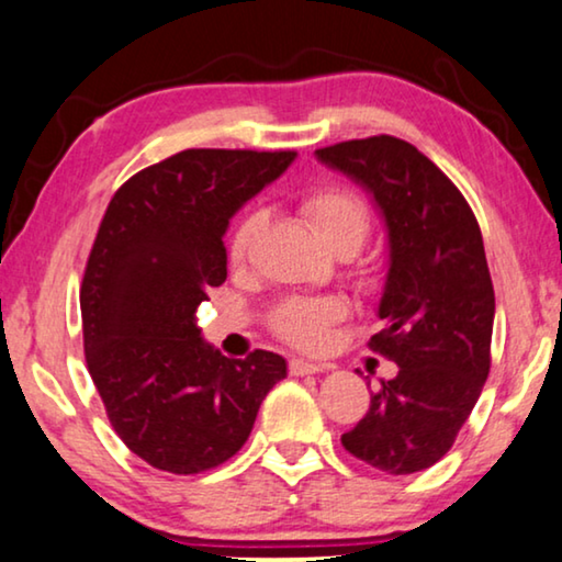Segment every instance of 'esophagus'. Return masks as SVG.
<instances>
[{
    "instance_id": "esophagus-1",
    "label": "esophagus",
    "mask_w": 562,
    "mask_h": 562,
    "mask_svg": "<svg viewBox=\"0 0 562 562\" xmlns=\"http://www.w3.org/2000/svg\"><path fill=\"white\" fill-rule=\"evenodd\" d=\"M326 363H315L305 359H292L290 361V374L292 376H305V374H318V371H326Z\"/></svg>"
}]
</instances>
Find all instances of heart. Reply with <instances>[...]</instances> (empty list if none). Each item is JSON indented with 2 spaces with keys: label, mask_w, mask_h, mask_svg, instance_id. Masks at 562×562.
<instances>
[{
  "label": "heart",
  "mask_w": 562,
  "mask_h": 562,
  "mask_svg": "<svg viewBox=\"0 0 562 562\" xmlns=\"http://www.w3.org/2000/svg\"><path fill=\"white\" fill-rule=\"evenodd\" d=\"M300 211L318 236L323 247L330 251H357L369 234V209L357 193L344 186H321L303 195ZM265 213L247 211L236 221L228 236L226 255L232 265H241L247 259L251 244L262 232ZM369 278H376V270H367ZM346 315V303L338 297H290L274 307L270 326L282 341L297 349L315 351L328 341V330Z\"/></svg>",
  "instance_id": "1"
}]
</instances>
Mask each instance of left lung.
Here are the masks:
<instances>
[{"mask_svg": "<svg viewBox=\"0 0 562 562\" xmlns=\"http://www.w3.org/2000/svg\"><path fill=\"white\" fill-rule=\"evenodd\" d=\"M382 211L390 270L369 349L400 367L341 442L392 476L430 469L469 420L492 367L494 284L479 221L446 172L405 139L315 149Z\"/></svg>", "mask_w": 562, "mask_h": 562, "instance_id": "left-lung-1", "label": "left lung"}]
</instances>
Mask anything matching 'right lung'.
I'll use <instances>...</instances> for the list:
<instances>
[{
	"label": "right lung",
	"mask_w": 562,
	"mask_h": 562,
	"mask_svg": "<svg viewBox=\"0 0 562 562\" xmlns=\"http://www.w3.org/2000/svg\"><path fill=\"white\" fill-rule=\"evenodd\" d=\"M292 160L290 149H183L109 201L81 284L83 351L116 436L155 469L188 476L228 461L288 376L280 353L226 359L195 311L226 280L228 221Z\"/></svg>",
	"instance_id": "1"
}]
</instances>
